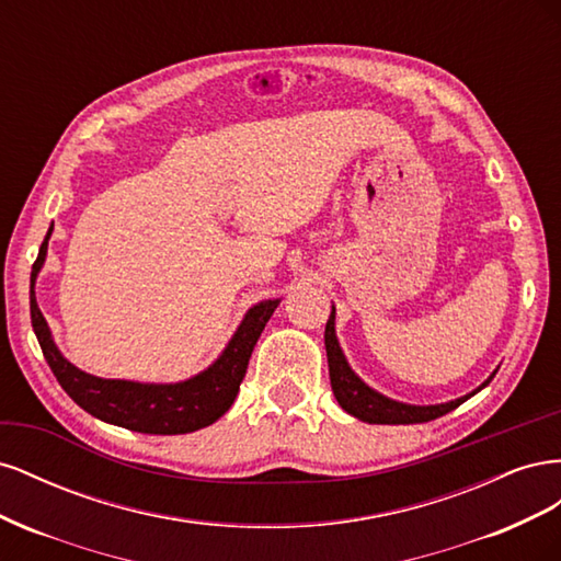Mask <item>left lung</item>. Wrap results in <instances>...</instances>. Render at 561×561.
Returning <instances> with one entry per match:
<instances>
[{
  "label": "left lung",
  "mask_w": 561,
  "mask_h": 561,
  "mask_svg": "<svg viewBox=\"0 0 561 561\" xmlns=\"http://www.w3.org/2000/svg\"><path fill=\"white\" fill-rule=\"evenodd\" d=\"M325 348H328V365H330V383H332V393L336 402L342 404V410L348 412L351 416L367 421V423H426L437 416H445L447 412L456 410L458 404H463L470 396L482 390L494 375H491L474 393L451 400L447 404H431V407H416V404H402L396 400H388L379 396L377 390H371L365 386L358 377L353 375V369L348 367L342 348H339V342L334 336V309L330 313V320L325 325Z\"/></svg>",
  "instance_id": "obj_1"
}]
</instances>
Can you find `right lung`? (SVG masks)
Wrapping results in <instances>:
<instances>
[{
    "label": "right lung",
    "mask_w": 561,
    "mask_h": 561,
    "mask_svg": "<svg viewBox=\"0 0 561 561\" xmlns=\"http://www.w3.org/2000/svg\"><path fill=\"white\" fill-rule=\"evenodd\" d=\"M48 236L42 243L35 266H32V280H35L37 271L44 264ZM276 307L278 299H268L252 307L243 318L239 332L233 334L225 353L219 355V360L206 371H201L198 377L182 383L157 386L98 379L67 363L56 348L54 339H50L46 320L37 307L35 293L30 297L32 328H35L44 358L65 393L95 419L147 435L192 433L210 426V423L222 416L233 404L236 393H239L252 348L257 344V339Z\"/></svg>",
    "instance_id": "obj_1"
}]
</instances>
